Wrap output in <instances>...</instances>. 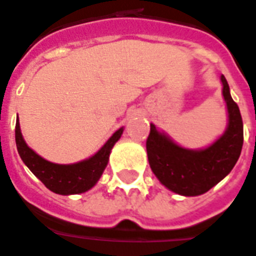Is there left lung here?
Returning <instances> with one entry per match:
<instances>
[{
  "mask_svg": "<svg viewBox=\"0 0 256 256\" xmlns=\"http://www.w3.org/2000/svg\"><path fill=\"white\" fill-rule=\"evenodd\" d=\"M223 98L228 112L226 132L204 149H188L176 144L166 132L150 124L146 152L152 170L160 182L181 196H198L219 184L232 170L243 146V120L230 94L224 75Z\"/></svg>",
  "mask_w": 256,
  "mask_h": 256,
  "instance_id": "1",
  "label": "left lung"
}]
</instances>
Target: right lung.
<instances>
[{"instance_id": "add662e5", "label": "right lung", "mask_w": 256, "mask_h": 256, "mask_svg": "<svg viewBox=\"0 0 256 256\" xmlns=\"http://www.w3.org/2000/svg\"><path fill=\"white\" fill-rule=\"evenodd\" d=\"M124 132V128L116 132L106 141V144L98 150L90 158L75 164H54L46 161L42 156L32 150L24 141L21 134L20 120H16V145L22 162L29 168V170L36 176L46 188L58 194L70 196L79 194L94 188L106 169L111 149L120 141Z\"/></svg>"}]
</instances>
